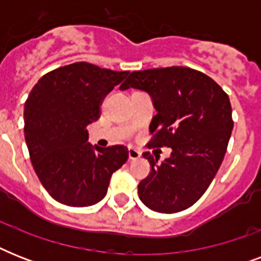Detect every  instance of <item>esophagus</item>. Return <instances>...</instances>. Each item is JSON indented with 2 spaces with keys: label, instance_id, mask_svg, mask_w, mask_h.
<instances>
[{
  "label": "esophagus",
  "instance_id": "esophagus-1",
  "mask_svg": "<svg viewBox=\"0 0 261 261\" xmlns=\"http://www.w3.org/2000/svg\"><path fill=\"white\" fill-rule=\"evenodd\" d=\"M141 155H142V153L138 149H135V147H130L128 149V159L130 160H138Z\"/></svg>",
  "mask_w": 261,
  "mask_h": 261
}]
</instances>
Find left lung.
Masks as SVG:
<instances>
[{"label": "left lung", "mask_w": 261, "mask_h": 261, "mask_svg": "<svg viewBox=\"0 0 261 261\" xmlns=\"http://www.w3.org/2000/svg\"><path fill=\"white\" fill-rule=\"evenodd\" d=\"M146 90L157 111L146 146L172 147L171 157L145 151L150 173L138 184L139 199L150 210L178 213L196 203L215 177L233 130L226 92L202 71L172 66L133 71L120 89Z\"/></svg>", "instance_id": "left-lung-1"}]
</instances>
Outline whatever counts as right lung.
Returning <instances> with one entry per match:
<instances>
[{"label": "right lung", "mask_w": 261, "mask_h": 261, "mask_svg": "<svg viewBox=\"0 0 261 261\" xmlns=\"http://www.w3.org/2000/svg\"><path fill=\"white\" fill-rule=\"evenodd\" d=\"M127 74L75 62L48 71L31 90L24 106L25 142L39 180L57 202H100L112 173L128 159L123 145L92 147L87 131L100 118L104 97Z\"/></svg>", "instance_id": "obj_1"}]
</instances>
